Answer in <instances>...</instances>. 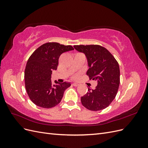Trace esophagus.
I'll return each mask as SVG.
<instances>
[{"mask_svg": "<svg viewBox=\"0 0 148 148\" xmlns=\"http://www.w3.org/2000/svg\"><path fill=\"white\" fill-rule=\"evenodd\" d=\"M72 85H73V86H79V84L74 83H73V84H72Z\"/></svg>", "mask_w": 148, "mask_h": 148, "instance_id": "esophagus-1", "label": "esophagus"}]
</instances>
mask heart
<instances>
[{
  "mask_svg": "<svg viewBox=\"0 0 148 148\" xmlns=\"http://www.w3.org/2000/svg\"><path fill=\"white\" fill-rule=\"evenodd\" d=\"M73 78H77V76H75V77H73Z\"/></svg>",
  "mask_w": 148,
  "mask_h": 148,
  "instance_id": "heart-1",
  "label": "heart"
}]
</instances>
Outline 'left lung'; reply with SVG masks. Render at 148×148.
Instances as JSON below:
<instances>
[{"mask_svg":"<svg viewBox=\"0 0 148 148\" xmlns=\"http://www.w3.org/2000/svg\"><path fill=\"white\" fill-rule=\"evenodd\" d=\"M74 48L86 57L89 79L96 80L95 89L88 88L81 97L82 105L86 109L97 111L106 109L117 95L120 84V69L117 61L105 47L99 45H77Z\"/></svg>","mask_w":148,"mask_h":148,"instance_id":"left-lung-1","label":"left lung"}]
</instances>
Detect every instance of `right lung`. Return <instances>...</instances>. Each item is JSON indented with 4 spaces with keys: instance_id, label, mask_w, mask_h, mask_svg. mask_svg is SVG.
I'll list each match as a JSON object with an SVG mask.
<instances>
[{
    "instance_id": "right-lung-1",
    "label": "right lung",
    "mask_w": 148,
    "mask_h": 148,
    "mask_svg": "<svg viewBox=\"0 0 148 148\" xmlns=\"http://www.w3.org/2000/svg\"><path fill=\"white\" fill-rule=\"evenodd\" d=\"M72 50L71 46L47 42L29 57L25 70V84L29 99L34 104L49 109L60 102L64 91L71 84L57 82V84H52L51 74L52 70H57L62 53Z\"/></svg>"
}]
</instances>
